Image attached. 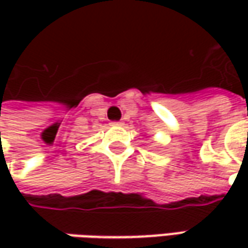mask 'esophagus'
Segmentation results:
<instances>
[{
	"mask_svg": "<svg viewBox=\"0 0 248 248\" xmlns=\"http://www.w3.org/2000/svg\"><path fill=\"white\" fill-rule=\"evenodd\" d=\"M111 125H123L121 121H111Z\"/></svg>",
	"mask_w": 248,
	"mask_h": 248,
	"instance_id": "esophagus-1",
	"label": "esophagus"
}]
</instances>
